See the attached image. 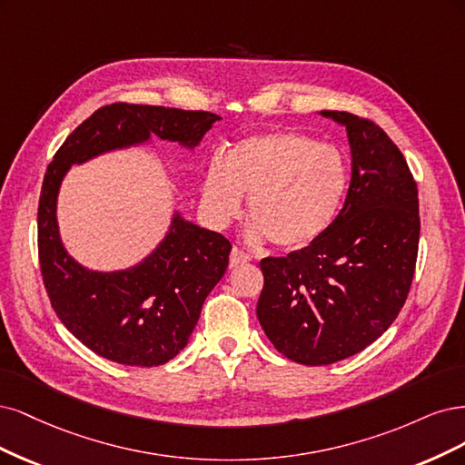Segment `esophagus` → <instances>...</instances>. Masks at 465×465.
Segmentation results:
<instances>
[{
    "label": "esophagus",
    "instance_id": "1",
    "mask_svg": "<svg viewBox=\"0 0 465 465\" xmlns=\"http://www.w3.org/2000/svg\"><path fill=\"white\" fill-rule=\"evenodd\" d=\"M249 262V254L243 252L242 249L233 247L232 252H230V266H239V264H245Z\"/></svg>",
    "mask_w": 465,
    "mask_h": 465
}]
</instances>
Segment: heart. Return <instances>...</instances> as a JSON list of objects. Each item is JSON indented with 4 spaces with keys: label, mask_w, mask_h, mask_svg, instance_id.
Returning a JSON list of instances; mask_svg holds the SVG:
<instances>
[{
    "label": "heart",
    "mask_w": 465,
    "mask_h": 465,
    "mask_svg": "<svg viewBox=\"0 0 465 465\" xmlns=\"http://www.w3.org/2000/svg\"><path fill=\"white\" fill-rule=\"evenodd\" d=\"M348 163L338 148L302 133L280 131L237 143L214 160L203 185L211 222L226 228L249 197L254 239L303 251L326 235L348 191Z\"/></svg>",
    "instance_id": "1"
}]
</instances>
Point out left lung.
Instances as JSON below:
<instances>
[{"mask_svg":"<svg viewBox=\"0 0 465 465\" xmlns=\"http://www.w3.org/2000/svg\"><path fill=\"white\" fill-rule=\"evenodd\" d=\"M319 114L348 131L346 203L321 242L261 261L257 303L274 348L311 367L351 357L388 331L406 303L419 247L417 183L398 146L369 119Z\"/></svg>","mask_w":465,"mask_h":465,"instance_id":"8db88e82","label":"left lung"}]
</instances>
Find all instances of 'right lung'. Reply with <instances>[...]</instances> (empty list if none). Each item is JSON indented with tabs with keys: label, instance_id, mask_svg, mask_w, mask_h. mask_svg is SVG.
Returning <instances> with one entry per match:
<instances>
[{
	"label": "right lung",
	"instance_id": "obj_1",
	"mask_svg": "<svg viewBox=\"0 0 465 465\" xmlns=\"http://www.w3.org/2000/svg\"><path fill=\"white\" fill-rule=\"evenodd\" d=\"M211 112L139 104L96 110L55 153L38 204V257L44 286L59 321L88 350L114 363L156 367L182 351L206 295L228 268L232 243L177 211L162 242L124 271L86 268L67 252L57 226V197L73 163L160 141L194 151L220 122Z\"/></svg>",
	"mask_w": 465,
	"mask_h": 465
}]
</instances>
